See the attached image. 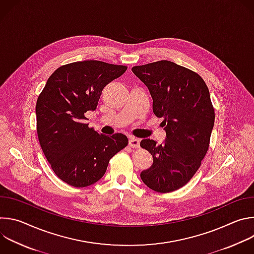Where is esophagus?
<instances>
[{"mask_svg": "<svg viewBox=\"0 0 254 254\" xmlns=\"http://www.w3.org/2000/svg\"><path fill=\"white\" fill-rule=\"evenodd\" d=\"M128 144L130 148H138L139 147V139L136 137H130L128 139Z\"/></svg>", "mask_w": 254, "mask_h": 254, "instance_id": "obj_1", "label": "esophagus"}]
</instances>
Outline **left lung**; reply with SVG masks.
I'll return each mask as SVG.
<instances>
[{
    "mask_svg": "<svg viewBox=\"0 0 254 254\" xmlns=\"http://www.w3.org/2000/svg\"><path fill=\"white\" fill-rule=\"evenodd\" d=\"M153 98V112L163 118L166 139L144 138L140 147L153 156L140 173L142 182L160 193L185 186L201 166L214 127L215 114L208 87L190 69L168 60L131 68Z\"/></svg>",
    "mask_w": 254,
    "mask_h": 254,
    "instance_id": "1",
    "label": "left lung"
}]
</instances>
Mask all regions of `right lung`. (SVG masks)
<instances>
[{
    "instance_id": "right-lung-1",
    "label": "right lung",
    "mask_w": 254,
    "mask_h": 254,
    "mask_svg": "<svg viewBox=\"0 0 254 254\" xmlns=\"http://www.w3.org/2000/svg\"><path fill=\"white\" fill-rule=\"evenodd\" d=\"M127 66L96 60L56 69L36 103L37 133L52 170L63 182L87 187L105 174L108 162L128 142L123 133L105 135L89 128L85 113L96 110L102 89Z\"/></svg>"
}]
</instances>
